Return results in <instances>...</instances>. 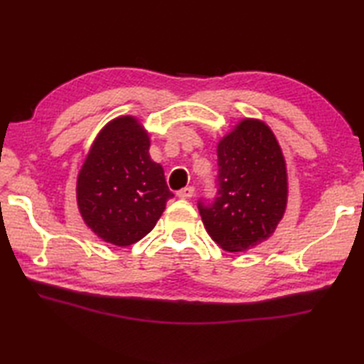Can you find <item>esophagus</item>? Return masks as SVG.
<instances>
[{"label": "esophagus", "mask_w": 364, "mask_h": 364, "mask_svg": "<svg viewBox=\"0 0 364 364\" xmlns=\"http://www.w3.org/2000/svg\"><path fill=\"white\" fill-rule=\"evenodd\" d=\"M176 196L180 197V198H191L192 196H194V188H192V186L183 188V189H180V191L176 192Z\"/></svg>", "instance_id": "esophagus-1"}]
</instances>
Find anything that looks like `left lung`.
Instances as JSON below:
<instances>
[{"mask_svg":"<svg viewBox=\"0 0 364 364\" xmlns=\"http://www.w3.org/2000/svg\"><path fill=\"white\" fill-rule=\"evenodd\" d=\"M218 166V197L200 198L198 211L223 250L242 252L267 239L283 218L284 158L269 127L247 119L219 142Z\"/></svg>","mask_w":364,"mask_h":364,"instance_id":"1","label":"left lung"}]
</instances>
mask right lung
<instances>
[{"instance_id": "1", "label": "right lung", "mask_w": 364, "mask_h": 364, "mask_svg": "<svg viewBox=\"0 0 364 364\" xmlns=\"http://www.w3.org/2000/svg\"><path fill=\"white\" fill-rule=\"evenodd\" d=\"M149 149V134L127 115L107 123L84 161L76 184L78 208L86 225L106 242L127 247L141 241L173 197Z\"/></svg>"}]
</instances>
